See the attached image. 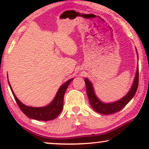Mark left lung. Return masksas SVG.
Wrapping results in <instances>:
<instances>
[{
  "label": "left lung",
  "instance_id": "left-lung-1",
  "mask_svg": "<svg viewBox=\"0 0 149 149\" xmlns=\"http://www.w3.org/2000/svg\"><path fill=\"white\" fill-rule=\"evenodd\" d=\"M85 85H86L87 96H88L91 107L94 109V111L98 113L103 114V115H111V114L117 113V112L121 111L133 98L136 91H137L138 83H139V69H138V67L133 85H132V88L129 92L127 93V94L125 97H123V98L120 100L113 103L105 104L102 102L96 97V95H95L92 84H91V83H90V81L87 78H85Z\"/></svg>",
  "mask_w": 149,
  "mask_h": 149
}]
</instances>
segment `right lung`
<instances>
[{"mask_svg": "<svg viewBox=\"0 0 149 149\" xmlns=\"http://www.w3.org/2000/svg\"><path fill=\"white\" fill-rule=\"evenodd\" d=\"M72 79H71L68 81H66L64 84H63L60 87L54 100L49 105L45 107L40 108L27 107V106L24 105L23 103H22L17 99V97L15 96V93H13L9 81H8V83H9L10 89H11L18 107L24 113V115H26L30 119L38 120V121H50V120L56 119L60 115L61 111H62L63 104H64V93L66 92V90L68 88V86L70 84V83L72 81Z\"/></svg>", "mask_w": 149, "mask_h": 149, "instance_id": "1", "label": "right lung"}]
</instances>
